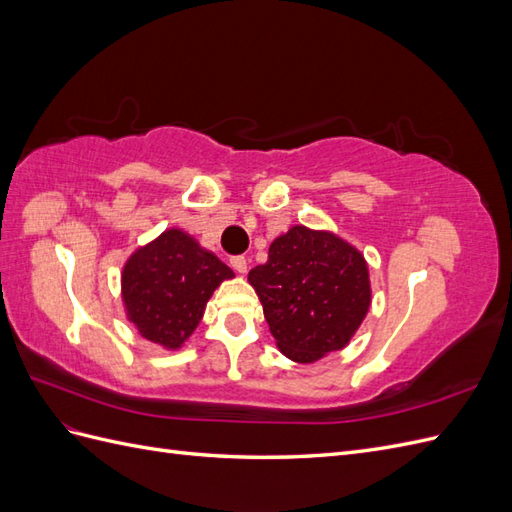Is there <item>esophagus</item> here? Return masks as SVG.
I'll return each mask as SVG.
<instances>
[{
	"label": "esophagus",
	"mask_w": 512,
	"mask_h": 512,
	"mask_svg": "<svg viewBox=\"0 0 512 512\" xmlns=\"http://www.w3.org/2000/svg\"><path fill=\"white\" fill-rule=\"evenodd\" d=\"M230 265H232V269H235L237 273H247V260L243 256L230 258Z\"/></svg>",
	"instance_id": "1"
}]
</instances>
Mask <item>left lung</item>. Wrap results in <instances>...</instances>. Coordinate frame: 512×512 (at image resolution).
Instances as JSON below:
<instances>
[{"mask_svg":"<svg viewBox=\"0 0 512 512\" xmlns=\"http://www.w3.org/2000/svg\"><path fill=\"white\" fill-rule=\"evenodd\" d=\"M247 282L277 348L303 365L346 348L371 305L365 256L335 232L303 224L273 239L269 260Z\"/></svg>","mask_w":512,"mask_h":512,"instance_id":"8db88e82","label":"left lung"}]
</instances>
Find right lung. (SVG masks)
<instances>
[{"label":"right lung","instance_id":"add662e5","mask_svg":"<svg viewBox=\"0 0 512 512\" xmlns=\"http://www.w3.org/2000/svg\"><path fill=\"white\" fill-rule=\"evenodd\" d=\"M230 267L181 228L138 247L121 271V301L138 335L179 350L203 320L207 301L232 280Z\"/></svg>","mask_w":512,"mask_h":512}]
</instances>
